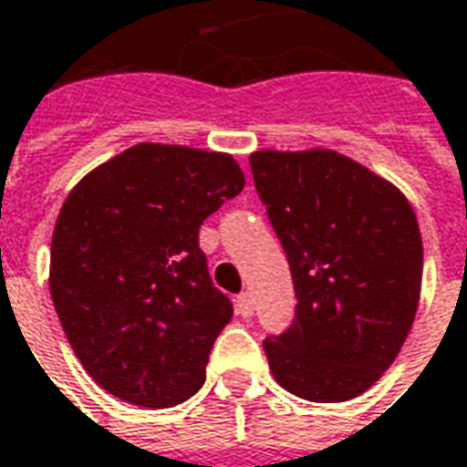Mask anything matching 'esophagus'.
Segmentation results:
<instances>
[{"instance_id": "1", "label": "esophagus", "mask_w": 467, "mask_h": 467, "mask_svg": "<svg viewBox=\"0 0 467 467\" xmlns=\"http://www.w3.org/2000/svg\"><path fill=\"white\" fill-rule=\"evenodd\" d=\"M236 311H238V316H244V318L254 316V296L248 294V291L236 298Z\"/></svg>"}]
</instances>
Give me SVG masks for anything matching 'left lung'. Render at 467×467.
Returning a JSON list of instances; mask_svg holds the SVG:
<instances>
[{
	"label": "left lung",
	"mask_w": 467,
	"mask_h": 467,
	"mask_svg": "<svg viewBox=\"0 0 467 467\" xmlns=\"http://www.w3.org/2000/svg\"><path fill=\"white\" fill-rule=\"evenodd\" d=\"M251 173L298 301L294 323L264 341L274 378L313 403L360 396L396 360L418 311L413 209L336 151H256Z\"/></svg>",
	"instance_id": "obj_1"
}]
</instances>
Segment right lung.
I'll list each match as a JSON object with an SVG mask.
<instances>
[{
  "mask_svg": "<svg viewBox=\"0 0 467 467\" xmlns=\"http://www.w3.org/2000/svg\"><path fill=\"white\" fill-rule=\"evenodd\" d=\"M241 189L229 154L139 144L67 196L49 288L77 358L107 393L171 408L203 386L234 306L211 281L199 229Z\"/></svg>",
  "mask_w": 467,
  "mask_h": 467,
  "instance_id": "add662e5",
  "label": "right lung"
}]
</instances>
